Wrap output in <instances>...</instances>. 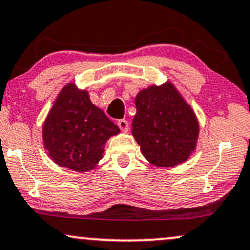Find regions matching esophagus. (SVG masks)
I'll return each mask as SVG.
<instances>
[{"mask_svg": "<svg viewBox=\"0 0 250 250\" xmlns=\"http://www.w3.org/2000/svg\"><path fill=\"white\" fill-rule=\"evenodd\" d=\"M117 124H118V127L120 128V131H122V132H127L128 130H130V127H128L127 120L120 119V120H118V123H117Z\"/></svg>", "mask_w": 250, "mask_h": 250, "instance_id": "1", "label": "esophagus"}]
</instances>
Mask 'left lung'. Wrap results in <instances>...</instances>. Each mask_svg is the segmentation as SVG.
<instances>
[{
  "mask_svg": "<svg viewBox=\"0 0 250 250\" xmlns=\"http://www.w3.org/2000/svg\"><path fill=\"white\" fill-rule=\"evenodd\" d=\"M132 134L147 161L158 167H174L195 152L198 119L171 82L150 85L135 97Z\"/></svg>",
  "mask_w": 250,
  "mask_h": 250,
  "instance_id": "left-lung-1",
  "label": "left lung"
}]
</instances>
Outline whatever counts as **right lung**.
Returning a JSON list of instances; mask_svg holds the SVG:
<instances>
[{
	"mask_svg": "<svg viewBox=\"0 0 250 250\" xmlns=\"http://www.w3.org/2000/svg\"><path fill=\"white\" fill-rule=\"evenodd\" d=\"M119 132L118 126L91 103L88 91L72 82L61 89L46 117L42 140L57 165L84 172L96 167L107 139Z\"/></svg>",
	"mask_w": 250,
	"mask_h": 250,
	"instance_id": "obj_1",
	"label": "right lung"
}]
</instances>
